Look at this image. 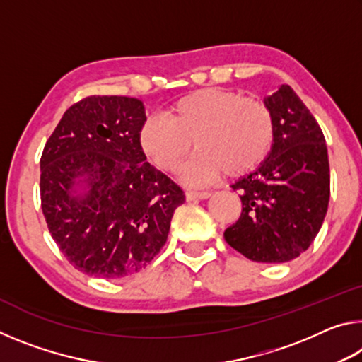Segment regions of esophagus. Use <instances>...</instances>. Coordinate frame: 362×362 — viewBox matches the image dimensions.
<instances>
[{
  "label": "esophagus",
  "mask_w": 362,
  "mask_h": 362,
  "mask_svg": "<svg viewBox=\"0 0 362 362\" xmlns=\"http://www.w3.org/2000/svg\"><path fill=\"white\" fill-rule=\"evenodd\" d=\"M211 196L209 192H193V189H187L185 198L187 201H199V199H207Z\"/></svg>",
  "instance_id": "esophagus-1"
}]
</instances>
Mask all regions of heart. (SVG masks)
Wrapping results in <instances>:
<instances>
[{
  "instance_id": "heart-1",
  "label": "heart",
  "mask_w": 362,
  "mask_h": 362,
  "mask_svg": "<svg viewBox=\"0 0 362 362\" xmlns=\"http://www.w3.org/2000/svg\"><path fill=\"white\" fill-rule=\"evenodd\" d=\"M276 139V118L267 102L238 90L206 88L180 97L151 116L139 131L145 156L164 173H175L193 144L198 153L182 173L189 185H204L225 173L243 177L265 161Z\"/></svg>"
}]
</instances>
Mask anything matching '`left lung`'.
Wrapping results in <instances>:
<instances>
[{
	"label": "left lung",
	"instance_id": "obj_1",
	"mask_svg": "<svg viewBox=\"0 0 362 362\" xmlns=\"http://www.w3.org/2000/svg\"><path fill=\"white\" fill-rule=\"evenodd\" d=\"M265 102L276 118V139L265 161L231 185L243 211L223 236L250 260L283 263L305 252L324 222L329 158L320 124L291 86H279Z\"/></svg>",
	"mask_w": 362,
	"mask_h": 362
}]
</instances>
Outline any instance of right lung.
<instances>
[{"mask_svg":"<svg viewBox=\"0 0 362 362\" xmlns=\"http://www.w3.org/2000/svg\"><path fill=\"white\" fill-rule=\"evenodd\" d=\"M144 103L90 95L66 110L42 150L41 209L73 267L89 276L137 273L166 244L180 187L146 163ZM83 185L86 192L76 193Z\"/></svg>","mask_w":362,"mask_h":362,"instance_id":"obj_1","label":"right lung"}]
</instances>
